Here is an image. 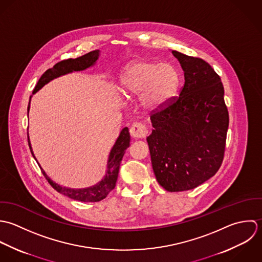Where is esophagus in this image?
<instances>
[{
    "label": "esophagus",
    "instance_id": "obj_1",
    "mask_svg": "<svg viewBox=\"0 0 262 262\" xmlns=\"http://www.w3.org/2000/svg\"><path fill=\"white\" fill-rule=\"evenodd\" d=\"M130 136L134 139L145 138L148 135V128L143 123H134L129 129Z\"/></svg>",
    "mask_w": 262,
    "mask_h": 262
}]
</instances>
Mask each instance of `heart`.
<instances>
[{"mask_svg":"<svg viewBox=\"0 0 262 262\" xmlns=\"http://www.w3.org/2000/svg\"><path fill=\"white\" fill-rule=\"evenodd\" d=\"M180 83L177 69L168 62L138 60L120 75L118 91L124 98L140 96L144 109L156 112L175 97Z\"/></svg>","mask_w":262,"mask_h":262,"instance_id":"1","label":"heart"}]
</instances>
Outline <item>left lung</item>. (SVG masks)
Returning a JSON list of instances; mask_svg holds the SVG:
<instances>
[{
  "label": "left lung",
  "instance_id": "8db88e82",
  "mask_svg": "<svg viewBox=\"0 0 262 262\" xmlns=\"http://www.w3.org/2000/svg\"><path fill=\"white\" fill-rule=\"evenodd\" d=\"M184 72L179 98L152 114L147 138L153 171L170 192L195 188L219 170L229 113L221 78L207 61L172 51Z\"/></svg>",
  "mask_w": 262,
  "mask_h": 262
}]
</instances>
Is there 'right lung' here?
<instances>
[{"instance_id":"right-lung-1","label":"right lung","mask_w":262,"mask_h":262,"mask_svg":"<svg viewBox=\"0 0 262 262\" xmlns=\"http://www.w3.org/2000/svg\"><path fill=\"white\" fill-rule=\"evenodd\" d=\"M99 56H100V51L96 50V51H92V52L86 53L77 58H69V59L61 60V61L57 62L56 64H54L53 68L49 69L40 77V79L37 82V85L35 86L33 92H32V95H34L36 92H38L45 85L49 84L51 81H53L58 77L71 74L73 72H81V71L87 70L89 68H92L93 66H95ZM32 95L30 96L29 103H28V108H27L28 113L30 110V102H31ZM129 142H130V136L128 133V128L124 127L121 129L118 138L116 139L114 145L112 146V148L109 152L106 170H105V175L102 177V179L99 182H97L96 184L89 186V187L71 188V187H66V186L62 187L61 185L54 182L53 179L47 174V172L43 170V168L40 166L37 159L34 156V153H33L32 147H31V143H30V139H29V135H28V144H29L31 154L35 159V161L37 162L38 166L40 167L45 177L50 182V184L57 192L68 196L70 199H73L75 201H80V202H84V203L100 202L105 199L107 196V194L115 187V183H116V180L118 177V172H119V166H120L122 157L125 153V150L129 147Z\"/></svg>"}]
</instances>
